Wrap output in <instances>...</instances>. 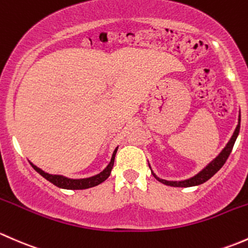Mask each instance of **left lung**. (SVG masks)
Returning a JSON list of instances; mask_svg holds the SVG:
<instances>
[{"label":"left lung","instance_id":"obj_1","mask_svg":"<svg viewBox=\"0 0 248 248\" xmlns=\"http://www.w3.org/2000/svg\"><path fill=\"white\" fill-rule=\"evenodd\" d=\"M239 131H240V116H239V124L236 125L235 131H234L233 136H232V139L229 140V142L227 143L226 147L223 148V150H222L217 156H216L210 163H209L206 167H204L203 170L198 173V174H196L195 177L190 178V179L181 180V181H168V180L160 179V178H157L156 175L152 172L153 175H154V177L156 178L160 183L165 184V185H168V186H174V187H191V186H197V185H201V184L205 183V181L210 179L214 174H216V173L221 170L222 166L226 163L227 159H228V156L231 155L232 149H233L234 143H235V141H236V137H238Z\"/></svg>","mask_w":248,"mask_h":248}]
</instances>
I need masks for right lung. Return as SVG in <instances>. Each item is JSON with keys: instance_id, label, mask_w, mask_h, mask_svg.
<instances>
[{"instance_id": "obj_1", "label": "right lung", "mask_w": 248, "mask_h": 248, "mask_svg": "<svg viewBox=\"0 0 248 248\" xmlns=\"http://www.w3.org/2000/svg\"><path fill=\"white\" fill-rule=\"evenodd\" d=\"M117 149H118V148L114 149L113 154H112V157H111V161H109L108 165H107V167L103 170V172L94 175V177L85 178V179H70V178H65L63 177V175L48 174V173L44 172V170H40V168H38L37 166H34L33 163H31V165H32V167L34 168V170H37L42 177H44L45 179L50 181V183H52L53 185H56L57 187L67 188V190H83V188H89V187H93V186L99 185V184L105 181L107 178L109 177L112 168H113L114 156H116Z\"/></svg>"}]
</instances>
